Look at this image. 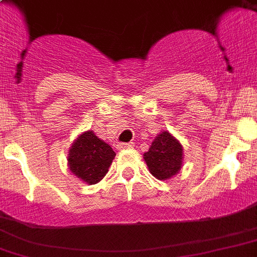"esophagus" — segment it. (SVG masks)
<instances>
[{
	"instance_id": "1",
	"label": "esophagus",
	"mask_w": 257,
	"mask_h": 257,
	"mask_svg": "<svg viewBox=\"0 0 257 257\" xmlns=\"http://www.w3.org/2000/svg\"><path fill=\"white\" fill-rule=\"evenodd\" d=\"M133 142H128V143H119L117 145V149L123 150V149H132L133 147Z\"/></svg>"
}]
</instances>
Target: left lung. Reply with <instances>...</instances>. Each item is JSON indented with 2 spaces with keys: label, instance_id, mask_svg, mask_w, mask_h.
<instances>
[{
  "label": "left lung",
  "instance_id": "1",
  "mask_svg": "<svg viewBox=\"0 0 257 257\" xmlns=\"http://www.w3.org/2000/svg\"><path fill=\"white\" fill-rule=\"evenodd\" d=\"M145 161L150 172L157 179L165 180L177 174L182 168L183 150L180 143L169 132H163L152 142Z\"/></svg>",
  "mask_w": 257,
  "mask_h": 257
}]
</instances>
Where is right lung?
<instances>
[{
  "label": "right lung",
  "mask_w": 257,
  "mask_h": 257,
  "mask_svg": "<svg viewBox=\"0 0 257 257\" xmlns=\"http://www.w3.org/2000/svg\"><path fill=\"white\" fill-rule=\"evenodd\" d=\"M114 150L88 131L79 136L69 151L71 173L88 184L98 183L108 172L115 157Z\"/></svg>",
  "instance_id": "1"
}]
</instances>
